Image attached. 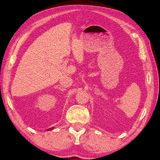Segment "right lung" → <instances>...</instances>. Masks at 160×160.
<instances>
[{"label":"right lung","mask_w":160,"mask_h":160,"mask_svg":"<svg viewBox=\"0 0 160 160\" xmlns=\"http://www.w3.org/2000/svg\"><path fill=\"white\" fill-rule=\"evenodd\" d=\"M52 128H51V129H47V130H51V129H52Z\"/></svg>","instance_id":"right-lung-1"}]
</instances>
